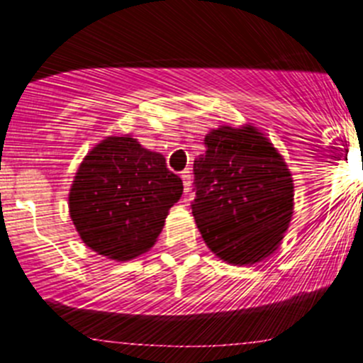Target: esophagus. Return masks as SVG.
Returning a JSON list of instances; mask_svg holds the SVG:
<instances>
[{
  "label": "esophagus",
  "mask_w": 363,
  "mask_h": 363,
  "mask_svg": "<svg viewBox=\"0 0 363 363\" xmlns=\"http://www.w3.org/2000/svg\"><path fill=\"white\" fill-rule=\"evenodd\" d=\"M181 179H182V184H184V193H189V189H191V172L189 170L181 172Z\"/></svg>",
  "instance_id": "obj_1"
}]
</instances>
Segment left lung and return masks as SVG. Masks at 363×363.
<instances>
[{"label": "left lung", "mask_w": 363, "mask_h": 363, "mask_svg": "<svg viewBox=\"0 0 363 363\" xmlns=\"http://www.w3.org/2000/svg\"><path fill=\"white\" fill-rule=\"evenodd\" d=\"M194 160L193 215L211 252L254 264L280 245L294 213V181L273 143L251 124L220 126Z\"/></svg>", "instance_id": "1"}]
</instances>
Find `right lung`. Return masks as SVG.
I'll list each match as a JSON object with an SVG mask.
<instances>
[{"label": "right lung", "mask_w": 363, "mask_h": 363, "mask_svg": "<svg viewBox=\"0 0 363 363\" xmlns=\"http://www.w3.org/2000/svg\"><path fill=\"white\" fill-rule=\"evenodd\" d=\"M182 194L164 155L131 136H107L83 158L69 189V216L91 251L128 261L147 252Z\"/></svg>", "instance_id": "add662e5"}]
</instances>
